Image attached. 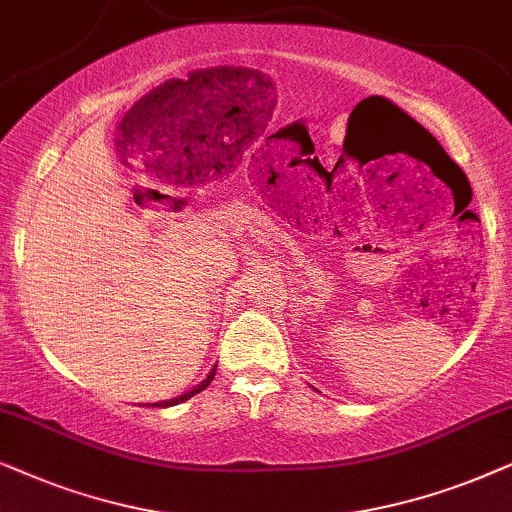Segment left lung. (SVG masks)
Wrapping results in <instances>:
<instances>
[{"mask_svg": "<svg viewBox=\"0 0 512 512\" xmlns=\"http://www.w3.org/2000/svg\"><path fill=\"white\" fill-rule=\"evenodd\" d=\"M400 117H403V124L407 126V131H410V133L414 135V138H417L419 142H426V145L440 147V142H438V140H435V138H433V135H431V133H428V131H426V128L419 124V121H414L412 117H407V114H405V112H400ZM440 152H445V149H442V147H440ZM445 154H447V152H445ZM463 177H466V175H463Z\"/></svg>", "mask_w": 512, "mask_h": 512, "instance_id": "8db88e82", "label": "left lung"}]
</instances>
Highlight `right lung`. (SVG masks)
Returning a JSON list of instances; mask_svg holds the SVG:
<instances>
[{
	"mask_svg": "<svg viewBox=\"0 0 512 512\" xmlns=\"http://www.w3.org/2000/svg\"><path fill=\"white\" fill-rule=\"evenodd\" d=\"M215 370H217V365H213V370L208 372V377L201 381L199 386H194L192 391H187V393H182V395H177V398H170V400H161V403H154L152 407H173V405H180V403H185V400H189L192 398V395H196V393H201L203 388H208L210 386V381L215 379Z\"/></svg>",
	"mask_w": 512,
	"mask_h": 512,
	"instance_id": "right-lung-1",
	"label": "right lung"
}]
</instances>
